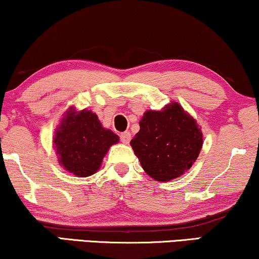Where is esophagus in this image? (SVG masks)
<instances>
[{
    "label": "esophagus",
    "instance_id": "obj_1",
    "mask_svg": "<svg viewBox=\"0 0 259 259\" xmlns=\"http://www.w3.org/2000/svg\"><path fill=\"white\" fill-rule=\"evenodd\" d=\"M120 140H121L123 144H128L131 140V133L130 132L120 133Z\"/></svg>",
    "mask_w": 259,
    "mask_h": 259
}]
</instances>
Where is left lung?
Returning <instances> with one entry per match:
<instances>
[{
    "mask_svg": "<svg viewBox=\"0 0 259 259\" xmlns=\"http://www.w3.org/2000/svg\"><path fill=\"white\" fill-rule=\"evenodd\" d=\"M139 125L131 146L145 172L158 182L178 178L199 155L203 133L177 102L161 111H147Z\"/></svg>",
    "mask_w": 259,
    "mask_h": 259,
    "instance_id": "1",
    "label": "left lung"
}]
</instances>
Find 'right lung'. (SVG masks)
I'll list each match as a JSON object with an SVG mask.
<instances>
[{
    "label": "right lung",
    "instance_id": "right-lung-1",
    "mask_svg": "<svg viewBox=\"0 0 259 259\" xmlns=\"http://www.w3.org/2000/svg\"><path fill=\"white\" fill-rule=\"evenodd\" d=\"M119 141L112 131L105 130L97 114L72 108L56 128L54 145L60 164L77 177H88L100 167L109 147Z\"/></svg>",
    "mask_w": 259,
    "mask_h": 259
}]
</instances>
